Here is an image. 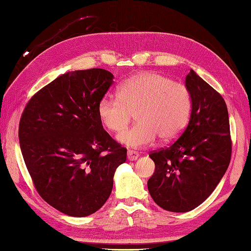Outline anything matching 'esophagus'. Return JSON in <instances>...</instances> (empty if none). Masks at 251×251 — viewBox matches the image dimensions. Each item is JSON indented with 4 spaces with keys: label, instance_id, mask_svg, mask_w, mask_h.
I'll list each match as a JSON object with an SVG mask.
<instances>
[{
    "label": "esophagus",
    "instance_id": "1",
    "mask_svg": "<svg viewBox=\"0 0 251 251\" xmlns=\"http://www.w3.org/2000/svg\"><path fill=\"white\" fill-rule=\"evenodd\" d=\"M127 159H129L130 161H133V160H136L137 158H139V152H136L134 151H127Z\"/></svg>",
    "mask_w": 251,
    "mask_h": 251
}]
</instances>
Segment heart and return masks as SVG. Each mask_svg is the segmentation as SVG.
<instances>
[{"label": "heart", "instance_id": "heart-1", "mask_svg": "<svg viewBox=\"0 0 251 251\" xmlns=\"http://www.w3.org/2000/svg\"><path fill=\"white\" fill-rule=\"evenodd\" d=\"M192 108L185 85L159 74L141 73L124 81L118 97L106 95L97 104V115L107 130L118 133L135 112L136 124L118 135V142L131 148L151 145L160 137L170 142L181 134Z\"/></svg>", "mask_w": 251, "mask_h": 251}]
</instances>
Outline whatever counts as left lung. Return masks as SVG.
<instances>
[{
    "label": "left lung",
    "instance_id": "8db88e82",
    "mask_svg": "<svg viewBox=\"0 0 251 251\" xmlns=\"http://www.w3.org/2000/svg\"><path fill=\"white\" fill-rule=\"evenodd\" d=\"M192 96L186 129L172 144L150 155L155 172L147 186L158 206L171 212L198 207L217 187L229 165L232 142L223 97L191 69L185 79Z\"/></svg>",
    "mask_w": 251,
    "mask_h": 251
}]
</instances>
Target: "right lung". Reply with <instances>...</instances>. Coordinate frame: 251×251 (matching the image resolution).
<instances>
[{"instance_id": "add662e5", "label": "right lung", "mask_w": 251, "mask_h": 251, "mask_svg": "<svg viewBox=\"0 0 251 251\" xmlns=\"http://www.w3.org/2000/svg\"><path fill=\"white\" fill-rule=\"evenodd\" d=\"M112 79L100 68L66 73L34 94L20 118V150L34 186L67 216L99 210L110 196L116 169L126 160V148L97 115Z\"/></svg>"}]
</instances>
